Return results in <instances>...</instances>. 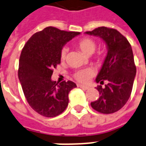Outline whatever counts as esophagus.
<instances>
[{
  "mask_svg": "<svg viewBox=\"0 0 146 146\" xmlns=\"http://www.w3.org/2000/svg\"><path fill=\"white\" fill-rule=\"evenodd\" d=\"M78 87H80V88H82V89H84V90H88V89H89V87L84 86V85H80V84H79Z\"/></svg>",
  "mask_w": 146,
  "mask_h": 146,
  "instance_id": "esophagus-1",
  "label": "esophagus"
}]
</instances>
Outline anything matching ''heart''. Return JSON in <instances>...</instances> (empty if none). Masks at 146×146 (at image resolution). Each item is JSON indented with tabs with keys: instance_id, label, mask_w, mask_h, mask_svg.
Instances as JSON below:
<instances>
[{
	"instance_id": "b5f03b06",
	"label": "heart",
	"mask_w": 146,
	"mask_h": 146,
	"mask_svg": "<svg viewBox=\"0 0 146 146\" xmlns=\"http://www.w3.org/2000/svg\"><path fill=\"white\" fill-rule=\"evenodd\" d=\"M78 48L81 50L83 53L87 56H90L94 52L97 45L94 40L89 38H84L80 40L77 43ZM67 48H63L61 51V58L64 59L67 53ZM94 75V71L91 69H83L76 71L74 74V78L82 84H87L90 80Z\"/></svg>"
}]
</instances>
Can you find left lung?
<instances>
[{
  "mask_svg": "<svg viewBox=\"0 0 146 146\" xmlns=\"http://www.w3.org/2000/svg\"><path fill=\"white\" fill-rule=\"evenodd\" d=\"M85 34L100 38L105 42L108 53L96 77V83L103 84L97 87L100 98L90 105L97 111L112 114L119 111L130 98L136 74L131 46L118 31L99 27Z\"/></svg>",
  "mask_w": 146,
  "mask_h": 146,
  "instance_id": "8db88e82",
  "label": "left lung"
}]
</instances>
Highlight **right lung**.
I'll return each instance as SVG.
<instances>
[{
  "mask_svg": "<svg viewBox=\"0 0 146 146\" xmlns=\"http://www.w3.org/2000/svg\"><path fill=\"white\" fill-rule=\"evenodd\" d=\"M80 32L47 27L35 33L24 46L19 59L18 79L28 103L45 117H56L69 104V93L75 83L52 80L53 69L60 63L63 46Z\"/></svg>",
  "mask_w": 146,
  "mask_h": 146,
  "instance_id": "add662e5",
  "label": "right lung"
}]
</instances>
